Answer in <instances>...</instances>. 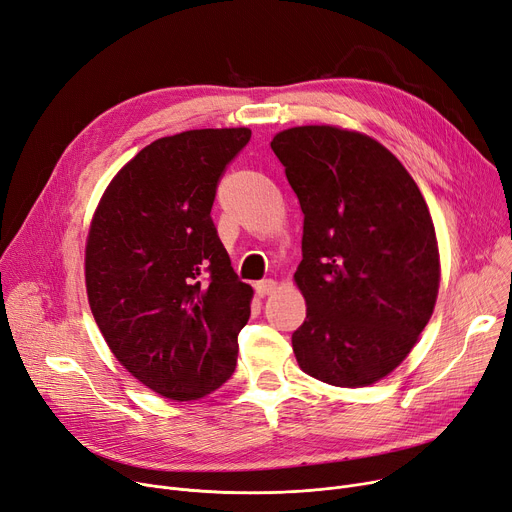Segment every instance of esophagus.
<instances>
[{
	"label": "esophagus",
	"mask_w": 512,
	"mask_h": 512,
	"mask_svg": "<svg viewBox=\"0 0 512 512\" xmlns=\"http://www.w3.org/2000/svg\"><path fill=\"white\" fill-rule=\"evenodd\" d=\"M275 291H277V281H273V279H266V281L256 283V293H258L260 297L270 295V293H275Z\"/></svg>",
	"instance_id": "obj_1"
}]
</instances>
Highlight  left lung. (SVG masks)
Here are the masks:
<instances>
[{
    "instance_id": "8db88e82",
    "label": "left lung",
    "mask_w": 512,
    "mask_h": 512,
    "mask_svg": "<svg viewBox=\"0 0 512 512\" xmlns=\"http://www.w3.org/2000/svg\"><path fill=\"white\" fill-rule=\"evenodd\" d=\"M270 148L304 213L297 364L326 384L370 386L401 366L436 306L440 252L428 204L368 134L297 126Z\"/></svg>"
}]
</instances>
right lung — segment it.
<instances>
[{"mask_svg":"<svg viewBox=\"0 0 512 512\" xmlns=\"http://www.w3.org/2000/svg\"><path fill=\"white\" fill-rule=\"evenodd\" d=\"M250 128H206L144 146L90 219L84 281L101 335L138 382L171 401L223 386L254 289L237 279L210 219Z\"/></svg>","mask_w":512,"mask_h":512,"instance_id":"add662e5","label":"right lung"}]
</instances>
